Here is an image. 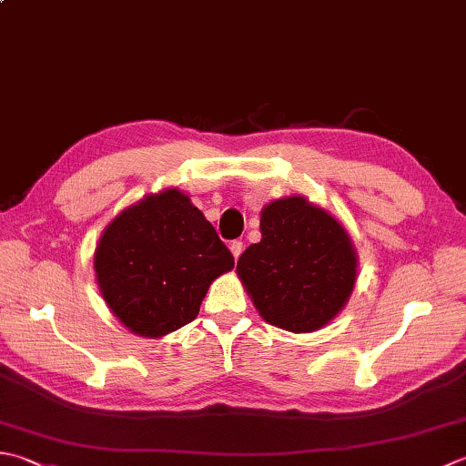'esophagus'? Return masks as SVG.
<instances>
[{
    "instance_id": "esophagus-1",
    "label": "esophagus",
    "mask_w": 466,
    "mask_h": 466,
    "mask_svg": "<svg viewBox=\"0 0 466 466\" xmlns=\"http://www.w3.org/2000/svg\"><path fill=\"white\" fill-rule=\"evenodd\" d=\"M242 250H244V244H242L240 240H234V242H230V252H232V257H234L236 260L240 258Z\"/></svg>"
}]
</instances>
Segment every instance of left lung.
<instances>
[{
  "label": "left lung",
  "mask_w": 466,
  "mask_h": 466,
  "mask_svg": "<svg viewBox=\"0 0 466 466\" xmlns=\"http://www.w3.org/2000/svg\"><path fill=\"white\" fill-rule=\"evenodd\" d=\"M260 234L236 264L258 315L285 331L323 329L343 311L358 282L350 232L305 196H287L262 208Z\"/></svg>",
  "instance_id": "1"
}]
</instances>
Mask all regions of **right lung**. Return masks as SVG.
<instances>
[{
    "label": "right lung",
    "instance_id": "obj_1",
    "mask_svg": "<svg viewBox=\"0 0 466 466\" xmlns=\"http://www.w3.org/2000/svg\"><path fill=\"white\" fill-rule=\"evenodd\" d=\"M232 268L214 226L177 187L125 208L95 250L106 307L131 333L151 339L194 321L209 285Z\"/></svg>",
    "mask_w": 466,
    "mask_h": 466
}]
</instances>
